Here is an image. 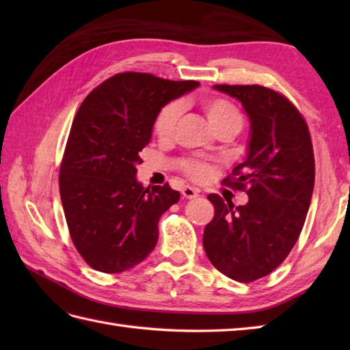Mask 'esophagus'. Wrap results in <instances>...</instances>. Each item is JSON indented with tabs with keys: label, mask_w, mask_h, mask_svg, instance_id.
I'll return each mask as SVG.
<instances>
[{
	"label": "esophagus",
	"mask_w": 350,
	"mask_h": 350,
	"mask_svg": "<svg viewBox=\"0 0 350 350\" xmlns=\"http://www.w3.org/2000/svg\"><path fill=\"white\" fill-rule=\"evenodd\" d=\"M182 196L185 198H196V197H198V189L188 187V185H187V187L182 188Z\"/></svg>",
	"instance_id": "obj_1"
}]
</instances>
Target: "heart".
<instances>
[{
  "instance_id": "b5f03b06",
  "label": "heart",
  "mask_w": 350,
  "mask_h": 350,
  "mask_svg": "<svg viewBox=\"0 0 350 350\" xmlns=\"http://www.w3.org/2000/svg\"><path fill=\"white\" fill-rule=\"evenodd\" d=\"M202 108L215 132L232 131L233 133H237L241 131L243 118L241 111L232 102L221 98H207L203 100ZM180 111L182 107L179 102H170L159 111L154 120V133L159 139H170L173 135L176 123L180 117ZM185 170L196 179H206L212 173V165L207 162L188 161L185 162Z\"/></svg>"
}]
</instances>
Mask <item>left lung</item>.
Returning <instances> with one entry per match:
<instances>
[{
	"label": "left lung",
	"mask_w": 350,
	"mask_h": 350,
	"mask_svg": "<svg viewBox=\"0 0 350 350\" xmlns=\"http://www.w3.org/2000/svg\"><path fill=\"white\" fill-rule=\"evenodd\" d=\"M242 103L250 120L245 161L226 183L247 189L248 203L207 198L215 217L203 247L226 277L250 282L284 262L306 222L314 188V154L307 123L284 96L262 85H213Z\"/></svg>",
	"instance_id": "1"
}]
</instances>
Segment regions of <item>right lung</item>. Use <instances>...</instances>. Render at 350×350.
Here are the masks:
<instances>
[{
  "mask_svg": "<svg viewBox=\"0 0 350 350\" xmlns=\"http://www.w3.org/2000/svg\"><path fill=\"white\" fill-rule=\"evenodd\" d=\"M200 85L124 72L87 96L73 118L60 168V196L70 237L93 269L118 273L150 254L158 222L179 191L144 188L139 152L159 111Z\"/></svg>",
  "mask_w": 350,
  "mask_h": 350,
  "instance_id": "add662e5",
  "label": "right lung"
}]
</instances>
